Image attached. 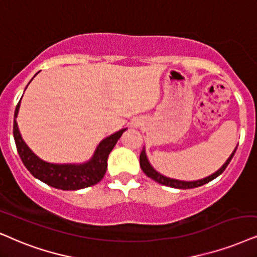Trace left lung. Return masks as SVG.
Listing matches in <instances>:
<instances>
[{"label":"left lung","mask_w":257,"mask_h":257,"mask_svg":"<svg viewBox=\"0 0 257 257\" xmlns=\"http://www.w3.org/2000/svg\"><path fill=\"white\" fill-rule=\"evenodd\" d=\"M236 149L237 147L233 149V152L231 153V155H230L228 160L225 161V164L223 165L222 167L219 168L218 171L215 172L213 174L209 175V177L204 178V179H200V180H196V181H183V180H177V179H172V178H167L165 177V175H162L159 173V172H157L154 170V168L152 167V165L149 164L148 159H147V155H146V151L145 148L142 149L141 154H140V166H141L142 171L145 172V174L147 175V177L151 178V179L155 180L157 183L161 184V185H165V186H170V187H173V188H183V190H186V188H194V187H199L201 186V185L204 184H207L210 183L211 180L216 179L218 175H220L224 172V170H225L226 167H228L229 162L231 161V159L233 155H235L236 153Z\"/></svg>","instance_id":"obj_1"}]
</instances>
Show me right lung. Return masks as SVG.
Instances as JSON below:
<instances>
[{
	"instance_id": "right-lung-1",
	"label": "right lung",
	"mask_w": 257,
	"mask_h": 257,
	"mask_svg": "<svg viewBox=\"0 0 257 257\" xmlns=\"http://www.w3.org/2000/svg\"><path fill=\"white\" fill-rule=\"evenodd\" d=\"M20 103L21 99L15 109L13 135H14L19 155H20L26 168L31 172L33 177L52 187L64 191H74L92 186L103 179L106 167H108V157L110 152L112 151L116 142L118 141L123 132H125L126 129H121L115 134L102 140L97 146L92 158L84 164H50V162L38 158L22 140L18 128V122H16Z\"/></svg>"
}]
</instances>
